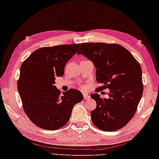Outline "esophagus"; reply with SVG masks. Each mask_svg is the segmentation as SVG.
<instances>
[{"instance_id":"obj_1","label":"esophagus","mask_w":159,"mask_h":159,"mask_svg":"<svg viewBox=\"0 0 159 159\" xmlns=\"http://www.w3.org/2000/svg\"><path fill=\"white\" fill-rule=\"evenodd\" d=\"M83 96H84V99H85V100L89 99L90 98L89 95H88V94H86V93H84V95H83Z\"/></svg>"}]
</instances>
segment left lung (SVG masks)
<instances>
[{
	"label": "left lung",
	"mask_w": 159,
	"mask_h": 159,
	"mask_svg": "<svg viewBox=\"0 0 159 159\" xmlns=\"http://www.w3.org/2000/svg\"><path fill=\"white\" fill-rule=\"evenodd\" d=\"M94 64L99 90H110L108 99L90 95L96 108L90 112L92 121L103 131H115L133 117L143 95L142 70L133 56L119 44L82 43L77 51Z\"/></svg>",
	"instance_id": "8db88e82"
}]
</instances>
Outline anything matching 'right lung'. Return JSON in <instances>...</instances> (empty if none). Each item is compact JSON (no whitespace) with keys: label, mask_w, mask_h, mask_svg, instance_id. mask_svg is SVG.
<instances>
[{"label":"right lung","mask_w":159,"mask_h":159,"mask_svg":"<svg viewBox=\"0 0 159 159\" xmlns=\"http://www.w3.org/2000/svg\"><path fill=\"white\" fill-rule=\"evenodd\" d=\"M80 44L40 48L23 61L18 90L26 115L38 127L56 130L69 121L73 106L82 101L76 89L61 92L53 84Z\"/></svg>","instance_id":"right-lung-1"}]
</instances>
